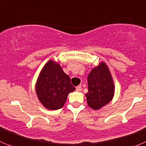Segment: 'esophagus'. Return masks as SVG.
<instances>
[{
  "mask_svg": "<svg viewBox=\"0 0 146 146\" xmlns=\"http://www.w3.org/2000/svg\"><path fill=\"white\" fill-rule=\"evenodd\" d=\"M81 90H82L81 86H77V87H76V91L81 92Z\"/></svg>",
  "mask_w": 146,
  "mask_h": 146,
  "instance_id": "34e87169",
  "label": "esophagus"
}]
</instances>
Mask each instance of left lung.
<instances>
[{"label": "left lung", "mask_w": 146, "mask_h": 146, "mask_svg": "<svg viewBox=\"0 0 146 146\" xmlns=\"http://www.w3.org/2000/svg\"><path fill=\"white\" fill-rule=\"evenodd\" d=\"M88 105L93 110H99L112 100L115 93L113 79L108 67L101 61L93 68L88 76Z\"/></svg>", "instance_id": "8db88e82"}]
</instances>
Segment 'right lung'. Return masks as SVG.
Wrapping results in <instances>:
<instances>
[{
    "label": "right lung",
    "instance_id": "obj_1",
    "mask_svg": "<svg viewBox=\"0 0 146 146\" xmlns=\"http://www.w3.org/2000/svg\"><path fill=\"white\" fill-rule=\"evenodd\" d=\"M76 88L58 62L50 60L40 70L35 83V92L43 107L55 111L64 106L67 97Z\"/></svg>",
    "mask_w": 146,
    "mask_h": 146
}]
</instances>
